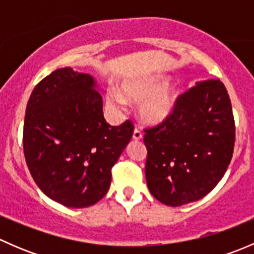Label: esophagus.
I'll use <instances>...</instances> for the list:
<instances>
[{
	"instance_id": "obj_1",
	"label": "esophagus",
	"mask_w": 254,
	"mask_h": 254,
	"mask_svg": "<svg viewBox=\"0 0 254 254\" xmlns=\"http://www.w3.org/2000/svg\"><path fill=\"white\" fill-rule=\"evenodd\" d=\"M132 139H134V140H141V139H142V132H141V130L137 129V127H135L134 134H132Z\"/></svg>"
}]
</instances>
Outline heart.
Segmentation results:
<instances>
[{
  "label": "heart",
  "instance_id": "b5f03b06",
  "mask_svg": "<svg viewBox=\"0 0 254 254\" xmlns=\"http://www.w3.org/2000/svg\"><path fill=\"white\" fill-rule=\"evenodd\" d=\"M123 94L127 99L141 102L140 117L148 124H158L170 117L175 109L177 99V88L172 84H166V79L153 78L141 82H129L123 84ZM109 103L114 108L123 106L122 97L113 94Z\"/></svg>",
  "mask_w": 254,
  "mask_h": 254
}]
</instances>
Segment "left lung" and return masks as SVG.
I'll return each mask as SVG.
<instances>
[{
	"label": "left lung",
	"mask_w": 254,
	"mask_h": 254,
	"mask_svg": "<svg viewBox=\"0 0 254 254\" xmlns=\"http://www.w3.org/2000/svg\"><path fill=\"white\" fill-rule=\"evenodd\" d=\"M143 131L150 193L170 206L204 198L224 177L234 153L235 119L224 83L198 82L177 97L167 119Z\"/></svg>",
	"instance_id": "obj_1"
}]
</instances>
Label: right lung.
Masks as SVG:
<instances>
[{"instance_id":"right-lung-1","label":"right lung","mask_w":254,"mask_h":254,"mask_svg":"<svg viewBox=\"0 0 254 254\" xmlns=\"http://www.w3.org/2000/svg\"><path fill=\"white\" fill-rule=\"evenodd\" d=\"M127 120L112 127L87 73L59 68L33 89L25 109L23 150L40 190L67 207H87L108 191L112 167L132 136Z\"/></svg>"}]
</instances>
